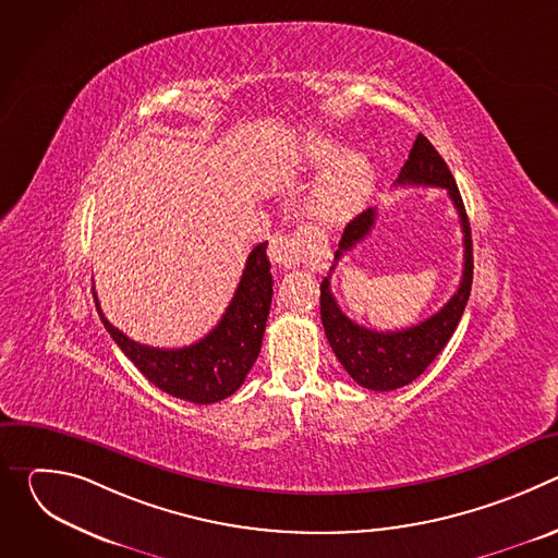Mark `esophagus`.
I'll return each instance as SVG.
<instances>
[{"label":"esophagus","instance_id":"1","mask_svg":"<svg viewBox=\"0 0 558 558\" xmlns=\"http://www.w3.org/2000/svg\"><path fill=\"white\" fill-rule=\"evenodd\" d=\"M302 247H304V241L302 235H289V233H282V235H274L269 241V250H267V256L271 260V265L276 267H295L302 258Z\"/></svg>","mask_w":558,"mask_h":558}]
</instances>
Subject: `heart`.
Returning a JSON list of instances; mask_svg holds the SVG:
<instances>
[{"instance_id": "1", "label": "heart", "mask_w": 558, "mask_h": 558, "mask_svg": "<svg viewBox=\"0 0 558 558\" xmlns=\"http://www.w3.org/2000/svg\"><path fill=\"white\" fill-rule=\"evenodd\" d=\"M338 154V147L317 138L308 145L311 161L323 166ZM373 190V166L362 151H347L338 156L317 181L308 198V211L327 225H340L353 218L366 203Z\"/></svg>"}]
</instances>
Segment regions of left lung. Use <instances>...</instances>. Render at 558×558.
<instances>
[{
	"label": "left lung",
	"mask_w": 558,
	"mask_h": 558,
	"mask_svg": "<svg viewBox=\"0 0 558 558\" xmlns=\"http://www.w3.org/2000/svg\"><path fill=\"white\" fill-rule=\"evenodd\" d=\"M395 185H428V187H444L459 214L461 231H463V274L459 289L454 295L424 323L413 325L402 331H373L353 323L349 315L342 313L333 293H331V274L320 284V315L327 340L347 368V373L368 390H395L400 386L411 384L417 379L428 364L441 353V349L452 338L463 308L470 298L472 287V235L470 222L465 216V207L459 194V187L446 166L439 151L433 143L417 134L413 149L409 154V161L404 163L400 179ZM375 209H366L355 216L342 233L340 247L336 252V263L351 252L364 235L371 233L375 225ZM336 265L331 267V271Z\"/></svg>",
	"instance_id": "8db88e82"
}]
</instances>
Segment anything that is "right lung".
<instances>
[{"label": "right lung", "mask_w": 558, "mask_h": 558, "mask_svg": "<svg viewBox=\"0 0 558 558\" xmlns=\"http://www.w3.org/2000/svg\"><path fill=\"white\" fill-rule=\"evenodd\" d=\"M269 269L267 243H260L250 254L220 323L203 340L183 349H156L130 340L108 323L97 293L95 302L117 347L154 386L192 404H214L243 386L260 353L274 295Z\"/></svg>", "instance_id": "1"}]
</instances>
